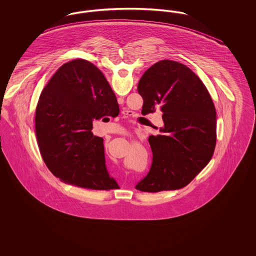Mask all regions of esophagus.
I'll return each mask as SVG.
<instances>
[{
	"instance_id": "34e87169",
	"label": "esophagus",
	"mask_w": 256,
	"mask_h": 256,
	"mask_svg": "<svg viewBox=\"0 0 256 256\" xmlns=\"http://www.w3.org/2000/svg\"><path fill=\"white\" fill-rule=\"evenodd\" d=\"M124 112H126V111H124V112H122V113H124V114H126V113H124Z\"/></svg>"
}]
</instances>
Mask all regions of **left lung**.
Segmentation results:
<instances>
[{
  "mask_svg": "<svg viewBox=\"0 0 256 256\" xmlns=\"http://www.w3.org/2000/svg\"><path fill=\"white\" fill-rule=\"evenodd\" d=\"M142 114L160 108L164 126L148 142L152 163L135 188L144 192L180 189L210 161L216 146V110L206 87L180 62L161 60L138 84Z\"/></svg>",
  "mask_w": 256,
  "mask_h": 256,
  "instance_id": "8db88e82",
  "label": "left lung"
}]
</instances>
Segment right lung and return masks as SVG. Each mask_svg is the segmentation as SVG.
<instances>
[{"instance_id":"add662e5","label":"right lung","mask_w":256,"mask_h":256,"mask_svg":"<svg viewBox=\"0 0 256 256\" xmlns=\"http://www.w3.org/2000/svg\"><path fill=\"white\" fill-rule=\"evenodd\" d=\"M120 112L110 84L89 61L62 65L43 89L36 132L49 170L64 182L95 190L118 187L106 169L104 139L91 132L93 121Z\"/></svg>"}]
</instances>
